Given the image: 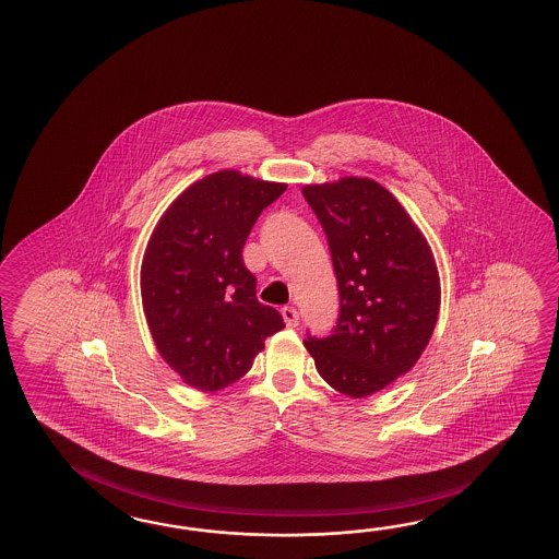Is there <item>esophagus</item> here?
Listing matches in <instances>:
<instances>
[{"mask_svg": "<svg viewBox=\"0 0 559 559\" xmlns=\"http://www.w3.org/2000/svg\"><path fill=\"white\" fill-rule=\"evenodd\" d=\"M282 316H284V322H286L287 328H296L299 322V313L296 308H292V306H286L284 310H282Z\"/></svg>", "mask_w": 559, "mask_h": 559, "instance_id": "esophagus-1", "label": "esophagus"}]
</instances>
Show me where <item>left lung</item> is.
Segmentation results:
<instances>
[{
	"label": "left lung",
	"mask_w": 559,
	"mask_h": 559,
	"mask_svg": "<svg viewBox=\"0 0 559 559\" xmlns=\"http://www.w3.org/2000/svg\"><path fill=\"white\" fill-rule=\"evenodd\" d=\"M340 287L332 336L304 342L332 389L364 399L406 374L427 348L441 280L427 237L399 199L368 177L306 185Z\"/></svg>",
	"instance_id": "left-lung-1"
}]
</instances>
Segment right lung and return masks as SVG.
<instances>
[{
	"instance_id": "add662e5",
	"label": "right lung",
	"mask_w": 559,
	"mask_h": 559,
	"mask_svg": "<svg viewBox=\"0 0 559 559\" xmlns=\"http://www.w3.org/2000/svg\"><path fill=\"white\" fill-rule=\"evenodd\" d=\"M223 169L189 185L160 215L144 249L141 296L160 358L185 384L217 392L246 377L265 337L284 328L255 296L241 258L261 211L286 191Z\"/></svg>"
}]
</instances>
